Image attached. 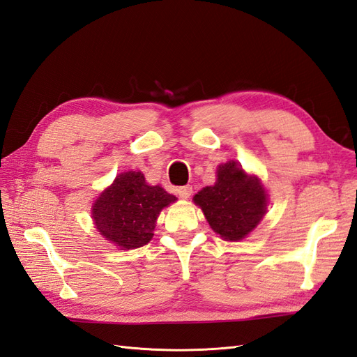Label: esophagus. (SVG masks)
<instances>
[{"mask_svg": "<svg viewBox=\"0 0 357 357\" xmlns=\"http://www.w3.org/2000/svg\"><path fill=\"white\" fill-rule=\"evenodd\" d=\"M177 193L181 199H188L192 195V186H181L177 189Z\"/></svg>", "mask_w": 357, "mask_h": 357, "instance_id": "34e87169", "label": "esophagus"}]
</instances>
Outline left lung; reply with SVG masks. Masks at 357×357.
I'll return each mask as SVG.
<instances>
[{
	"instance_id": "obj_1",
	"label": "left lung",
	"mask_w": 357,
	"mask_h": 357,
	"mask_svg": "<svg viewBox=\"0 0 357 357\" xmlns=\"http://www.w3.org/2000/svg\"><path fill=\"white\" fill-rule=\"evenodd\" d=\"M193 202L215 234L226 241H240L264 219L268 195L261 180L229 160L218 167V180L199 190Z\"/></svg>"
}]
</instances>
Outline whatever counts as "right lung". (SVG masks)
Wrapping results in <instances>:
<instances>
[{"instance_id": "1", "label": "right lung", "mask_w": 357, "mask_h": 357, "mask_svg": "<svg viewBox=\"0 0 357 357\" xmlns=\"http://www.w3.org/2000/svg\"><path fill=\"white\" fill-rule=\"evenodd\" d=\"M177 198L160 186H149L142 171L119 174L92 205L96 229L122 250L146 245L159 213Z\"/></svg>"}]
</instances>
